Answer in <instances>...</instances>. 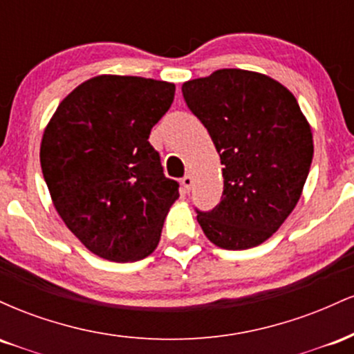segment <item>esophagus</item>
Here are the masks:
<instances>
[{
    "label": "esophagus",
    "mask_w": 354,
    "mask_h": 354,
    "mask_svg": "<svg viewBox=\"0 0 354 354\" xmlns=\"http://www.w3.org/2000/svg\"><path fill=\"white\" fill-rule=\"evenodd\" d=\"M181 185H183V189L188 193V191L191 189V186H193V176H191V174H186V176L181 180Z\"/></svg>",
    "instance_id": "34e87169"
}]
</instances>
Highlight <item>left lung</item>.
<instances>
[{
  "instance_id": "obj_1",
  "label": "left lung",
  "mask_w": 354,
  "mask_h": 354,
  "mask_svg": "<svg viewBox=\"0 0 354 354\" xmlns=\"http://www.w3.org/2000/svg\"><path fill=\"white\" fill-rule=\"evenodd\" d=\"M223 165V196L198 223L213 245L248 250L295 209L313 160V133L295 95L263 73L226 68L183 83Z\"/></svg>"
}]
</instances>
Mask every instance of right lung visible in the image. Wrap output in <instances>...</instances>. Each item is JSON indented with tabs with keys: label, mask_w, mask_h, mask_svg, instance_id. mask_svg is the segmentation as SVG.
<instances>
[{
	"label": "right lung",
	"mask_w": 354,
	"mask_h": 354,
	"mask_svg": "<svg viewBox=\"0 0 354 354\" xmlns=\"http://www.w3.org/2000/svg\"><path fill=\"white\" fill-rule=\"evenodd\" d=\"M174 84L100 75L76 86L43 131L39 161L56 211L91 253L138 261L156 250L180 198L148 138Z\"/></svg>",
	"instance_id": "right-lung-1"
}]
</instances>
